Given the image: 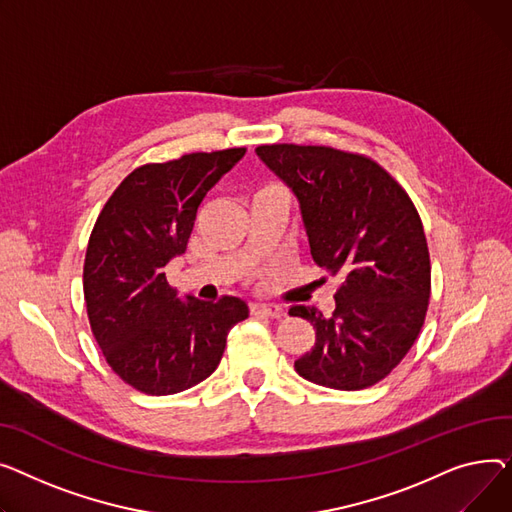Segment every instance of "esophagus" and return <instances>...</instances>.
Listing matches in <instances>:
<instances>
[{
    "label": "esophagus",
    "mask_w": 512,
    "mask_h": 512,
    "mask_svg": "<svg viewBox=\"0 0 512 512\" xmlns=\"http://www.w3.org/2000/svg\"><path fill=\"white\" fill-rule=\"evenodd\" d=\"M250 312L254 316H268V318L283 316V308L281 306H273V304H252Z\"/></svg>",
    "instance_id": "1"
}]
</instances>
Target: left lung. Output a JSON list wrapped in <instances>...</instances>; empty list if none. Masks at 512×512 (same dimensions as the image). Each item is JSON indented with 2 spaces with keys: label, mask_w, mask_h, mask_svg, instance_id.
I'll use <instances>...</instances> for the list:
<instances>
[{
  "label": "left lung",
  "mask_w": 512,
  "mask_h": 512,
  "mask_svg": "<svg viewBox=\"0 0 512 512\" xmlns=\"http://www.w3.org/2000/svg\"><path fill=\"white\" fill-rule=\"evenodd\" d=\"M256 155L297 196L314 262L341 281L328 318L289 308L316 330L295 372L337 390L380 382L407 355L428 312L430 252L417 208L366 155L299 144H262Z\"/></svg>",
  "instance_id": "obj_1"
}]
</instances>
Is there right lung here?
Listing matches in <instances>:
<instances>
[{"label":"right lung","mask_w":512,"mask_h":512,"mask_svg":"<svg viewBox=\"0 0 512 512\" xmlns=\"http://www.w3.org/2000/svg\"><path fill=\"white\" fill-rule=\"evenodd\" d=\"M244 155L227 148L134 169L90 233L88 322L111 370L144 395H175L208 378L229 330L248 318L239 297L182 302L165 277L169 260L188 248L202 198Z\"/></svg>","instance_id":"obj_1"}]
</instances>
